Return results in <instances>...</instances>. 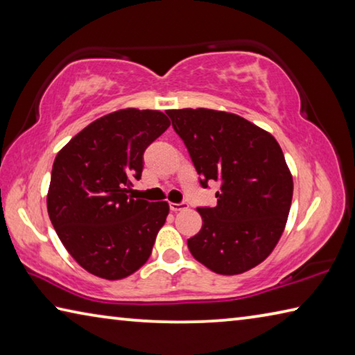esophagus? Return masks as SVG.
<instances>
[{
    "label": "esophagus",
    "mask_w": 355,
    "mask_h": 355,
    "mask_svg": "<svg viewBox=\"0 0 355 355\" xmlns=\"http://www.w3.org/2000/svg\"><path fill=\"white\" fill-rule=\"evenodd\" d=\"M169 208H171V211H173V213H178V211H183V209H186L188 208V203L186 202H182V203H169Z\"/></svg>",
    "instance_id": "34e87169"
}]
</instances>
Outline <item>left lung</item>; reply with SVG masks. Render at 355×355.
Returning a JSON list of instances; mask_svg holds the SVG:
<instances>
[{
	"mask_svg": "<svg viewBox=\"0 0 355 355\" xmlns=\"http://www.w3.org/2000/svg\"><path fill=\"white\" fill-rule=\"evenodd\" d=\"M200 184L219 182L218 205L197 208L202 228L188 239L192 257L216 274L249 271L277 245L290 213L293 177L275 137L232 112L169 110Z\"/></svg>",
	"mask_w": 355,
	"mask_h": 355,
	"instance_id": "1",
	"label": "left lung"
}]
</instances>
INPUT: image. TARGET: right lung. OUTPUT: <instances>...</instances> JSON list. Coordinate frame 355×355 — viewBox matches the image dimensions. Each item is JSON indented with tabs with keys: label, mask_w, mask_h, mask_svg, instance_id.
Returning a JSON list of instances; mask_svg holds the SVG:
<instances>
[{
	"label": "right lung",
	"mask_w": 355,
	"mask_h": 355,
	"mask_svg": "<svg viewBox=\"0 0 355 355\" xmlns=\"http://www.w3.org/2000/svg\"><path fill=\"white\" fill-rule=\"evenodd\" d=\"M169 125L161 111L119 110L89 123L56 155L48 216L87 272L125 279L152 254L169 203L135 199L128 191L141 178L146 148Z\"/></svg>",
	"instance_id": "1"
}]
</instances>
